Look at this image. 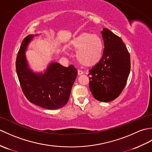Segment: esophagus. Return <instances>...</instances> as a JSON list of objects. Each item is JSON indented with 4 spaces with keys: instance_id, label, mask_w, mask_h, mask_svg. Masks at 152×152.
Wrapping results in <instances>:
<instances>
[{
    "instance_id": "esophagus-1",
    "label": "esophagus",
    "mask_w": 152,
    "mask_h": 152,
    "mask_svg": "<svg viewBox=\"0 0 152 152\" xmlns=\"http://www.w3.org/2000/svg\"><path fill=\"white\" fill-rule=\"evenodd\" d=\"M78 75H82V74H83V72L81 70H78Z\"/></svg>"
}]
</instances>
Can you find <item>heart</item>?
<instances>
[{
    "instance_id": "1",
    "label": "heart",
    "mask_w": 152,
    "mask_h": 152,
    "mask_svg": "<svg viewBox=\"0 0 152 152\" xmlns=\"http://www.w3.org/2000/svg\"><path fill=\"white\" fill-rule=\"evenodd\" d=\"M70 48L77 51L76 59L80 64L89 66L97 63L101 59L104 44L97 35L82 33L74 38Z\"/></svg>"
}]
</instances>
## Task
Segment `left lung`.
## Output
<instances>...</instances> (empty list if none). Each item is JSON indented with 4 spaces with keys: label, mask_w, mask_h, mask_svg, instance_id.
Wrapping results in <instances>:
<instances>
[{
    "label": "left lung",
    "mask_w": 152,
    "mask_h": 152,
    "mask_svg": "<svg viewBox=\"0 0 152 152\" xmlns=\"http://www.w3.org/2000/svg\"><path fill=\"white\" fill-rule=\"evenodd\" d=\"M104 51L99 63L89 72V89L99 101L110 102L120 95L131 69L129 53L121 38L108 30L101 32Z\"/></svg>",
    "instance_id": "1"
}]
</instances>
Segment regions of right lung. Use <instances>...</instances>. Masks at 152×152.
<instances>
[{"mask_svg": "<svg viewBox=\"0 0 152 152\" xmlns=\"http://www.w3.org/2000/svg\"><path fill=\"white\" fill-rule=\"evenodd\" d=\"M33 37L30 34L24 38L16 59V72L22 91L28 101L40 107L62 108L69 101L78 70L72 64L65 67L52 62L44 73L34 72L28 68L25 56L28 44Z\"/></svg>", "mask_w": 152, "mask_h": 152, "instance_id": "right-lung-1", "label": "right lung"}]
</instances>
